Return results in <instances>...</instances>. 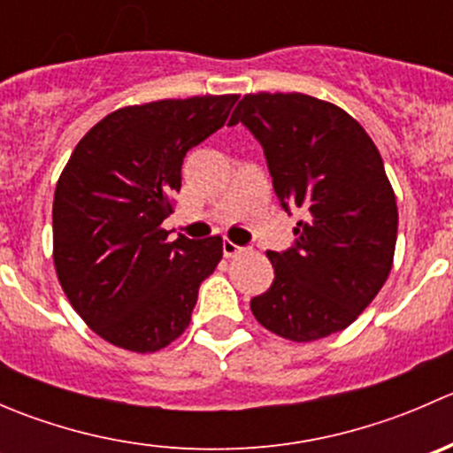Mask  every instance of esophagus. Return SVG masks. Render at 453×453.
<instances>
[{"mask_svg": "<svg viewBox=\"0 0 453 453\" xmlns=\"http://www.w3.org/2000/svg\"><path fill=\"white\" fill-rule=\"evenodd\" d=\"M245 248H241V245L232 243V241H223V254L227 256V258H234V256L243 254Z\"/></svg>", "mask_w": 453, "mask_h": 453, "instance_id": "34e87169", "label": "esophagus"}]
</instances>
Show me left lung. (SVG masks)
<instances>
[{
    "label": "left lung",
    "instance_id": "obj_1",
    "mask_svg": "<svg viewBox=\"0 0 453 453\" xmlns=\"http://www.w3.org/2000/svg\"><path fill=\"white\" fill-rule=\"evenodd\" d=\"M260 142L296 245L267 252L273 282L250 303L267 331L313 342L344 331L392 269L399 210L377 146L353 116L307 94H245L230 125Z\"/></svg>",
    "mask_w": 453,
    "mask_h": 453
}]
</instances>
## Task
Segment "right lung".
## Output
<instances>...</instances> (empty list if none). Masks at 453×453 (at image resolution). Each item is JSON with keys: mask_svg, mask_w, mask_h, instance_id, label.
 Wrapping results in <instances>:
<instances>
[{"mask_svg": "<svg viewBox=\"0 0 453 453\" xmlns=\"http://www.w3.org/2000/svg\"><path fill=\"white\" fill-rule=\"evenodd\" d=\"M236 94L129 104L96 122L57 181L52 256L58 282L96 335L155 353L188 328L221 236L168 241L162 221L186 153L221 129Z\"/></svg>", "mask_w": 453, "mask_h": 453, "instance_id": "add662e5", "label": "right lung"}]
</instances>
